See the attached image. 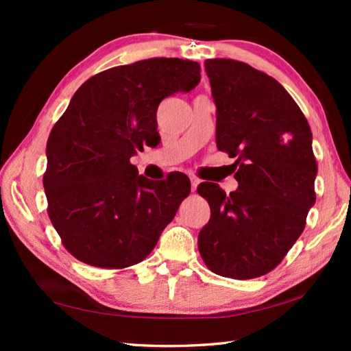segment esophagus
<instances>
[{"label": "esophagus", "instance_id": "34e87169", "mask_svg": "<svg viewBox=\"0 0 351 351\" xmlns=\"http://www.w3.org/2000/svg\"><path fill=\"white\" fill-rule=\"evenodd\" d=\"M190 184H192V192H195V190H197V187H198V184H199V180H197V178H190Z\"/></svg>", "mask_w": 351, "mask_h": 351}]
</instances>
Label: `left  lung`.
<instances>
[{
    "label": "left lung",
    "instance_id": "8db88e82",
    "mask_svg": "<svg viewBox=\"0 0 351 351\" xmlns=\"http://www.w3.org/2000/svg\"><path fill=\"white\" fill-rule=\"evenodd\" d=\"M217 106L218 150L237 158L235 192L201 182L210 219L198 235L207 268L218 276L268 274L304 232L316 203L313 134L299 105L271 75L230 58L204 62Z\"/></svg>",
    "mask_w": 351,
    "mask_h": 351
}]
</instances>
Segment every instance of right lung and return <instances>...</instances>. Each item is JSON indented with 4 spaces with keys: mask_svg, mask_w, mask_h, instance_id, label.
I'll return each mask as SVG.
<instances>
[{
    "mask_svg": "<svg viewBox=\"0 0 351 351\" xmlns=\"http://www.w3.org/2000/svg\"><path fill=\"white\" fill-rule=\"evenodd\" d=\"M199 63L156 57L102 71L75 91L46 145L47 213L64 247L83 263L121 269L153 251L189 178L150 181L130 158L156 147L161 100L199 83Z\"/></svg>",
    "mask_w": 351,
    "mask_h": 351,
    "instance_id": "right-lung-1",
    "label": "right lung"
}]
</instances>
